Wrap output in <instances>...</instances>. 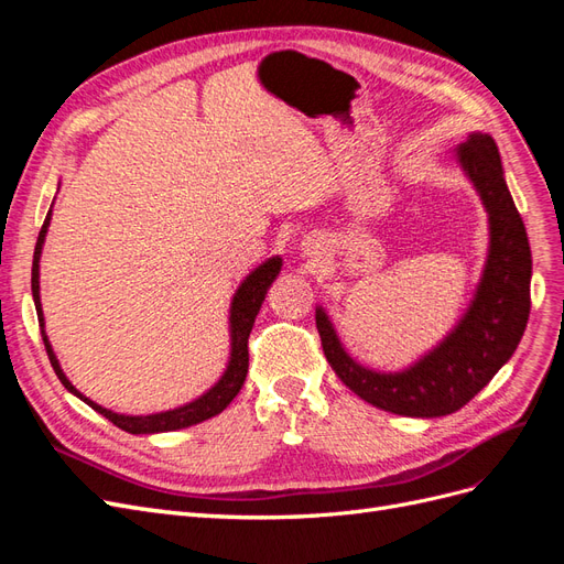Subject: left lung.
Instances as JSON below:
<instances>
[{
  "mask_svg": "<svg viewBox=\"0 0 564 564\" xmlns=\"http://www.w3.org/2000/svg\"><path fill=\"white\" fill-rule=\"evenodd\" d=\"M456 155L485 202L491 230L482 282L458 327L412 369L377 373L340 348L322 308L315 315L322 350L336 377L355 395L392 414L433 419L458 412L516 352L532 308V251L503 181L499 148L489 133H470Z\"/></svg>",
  "mask_w": 564,
  "mask_h": 564,
  "instance_id": "left-lung-1",
  "label": "left lung"
}]
</instances>
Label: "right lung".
<instances>
[{"label": "right lung", "instance_id": "right-lung-1", "mask_svg": "<svg viewBox=\"0 0 564 564\" xmlns=\"http://www.w3.org/2000/svg\"><path fill=\"white\" fill-rule=\"evenodd\" d=\"M48 218L51 212L44 218V226L40 230L37 245H35V259H32V296H35V308H37V319H40V329H42V340L46 355L51 360V367H54L56 377L61 379V383L77 395L79 400L87 402L91 409H96L98 414H104L110 423H115L117 429H122L127 433L141 435V433H166V431H178V429H187V425H195L199 421H207L216 414L224 412V409L232 402V398L240 392V388L245 386L247 379V369H249V334L253 327V319L261 311V303L268 294V289L272 284V280L278 278L280 259H270L263 265L256 268L251 275L242 282V286L237 289V294L232 299V308H230V329H232V352H230V362L220 381L209 390L204 392L202 398H197L195 402L172 409V412H162V414H150V416H124V414H115L110 409L100 406L96 402H91L89 398H84L82 392L65 379V373L56 360L54 350H51L48 338L44 334V315H42V303H40V253H42V245H44V235L48 228Z\"/></svg>", "mask_w": 564, "mask_h": 564}]
</instances>
